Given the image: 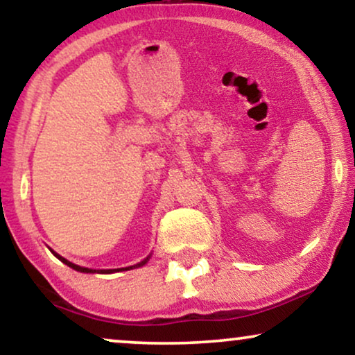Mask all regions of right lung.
<instances>
[{"instance_id":"right-lung-1","label":"right lung","mask_w":355,"mask_h":355,"mask_svg":"<svg viewBox=\"0 0 355 355\" xmlns=\"http://www.w3.org/2000/svg\"><path fill=\"white\" fill-rule=\"evenodd\" d=\"M53 254H55V252H53ZM58 259H60L62 263H66L67 266H71L72 270H76V271H80V273H111V270H100V271H95V270H89V268H84V266H79V265H76V263H72V261H69V260H66V259H62V257H60L58 254H55ZM147 260H148V257L147 259H145L144 261H140L139 265H135V266H142V265H145L147 263ZM130 268H132V266H130ZM121 270H129V268H118V270H113V271H121Z\"/></svg>"}]
</instances>
